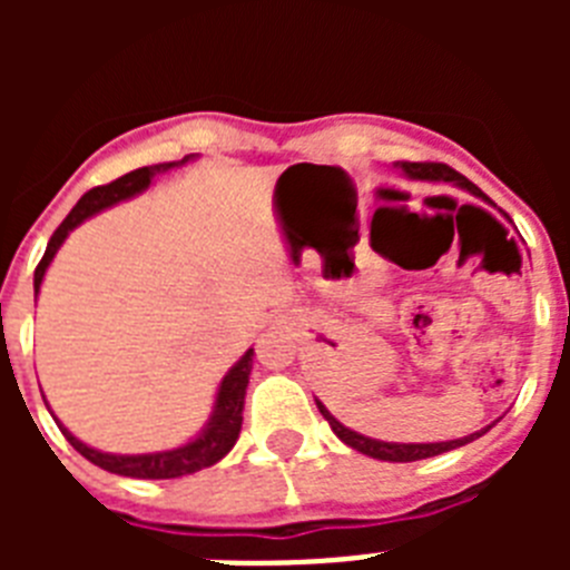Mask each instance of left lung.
<instances>
[{
  "instance_id": "left-lung-1",
  "label": "left lung",
  "mask_w": 570,
  "mask_h": 570,
  "mask_svg": "<svg viewBox=\"0 0 570 570\" xmlns=\"http://www.w3.org/2000/svg\"><path fill=\"white\" fill-rule=\"evenodd\" d=\"M400 168L407 179H425V183H451V185H456V188H465L468 194L482 196V190L476 188V185L468 183L465 176L456 174L454 168H448V165H442V163H402ZM482 199H485V196H482ZM316 407H320V414L328 420L331 431H334V434L340 436L347 448H354V451H360V454L374 456V460H385V462H416V460H428V456L445 454V451H454V448L468 445V442H473L476 436H482L488 428H491L488 425V428H482V431H476V434H468V436H460V440H448V442H382V440H371V436H365V434H356V431H351V428L342 425V422L336 420V416L331 414L328 407L322 405L320 400H316Z\"/></svg>"
}]
</instances>
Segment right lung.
<instances>
[{
	"mask_svg": "<svg viewBox=\"0 0 570 570\" xmlns=\"http://www.w3.org/2000/svg\"><path fill=\"white\" fill-rule=\"evenodd\" d=\"M196 154H188L179 163H163V165H148V168H136L130 174L119 176L110 185H99V188H90L88 194L73 205L65 223L53 230L48 248H45L42 262L37 265V274H33V294H39L45 279V271L53 262L57 250L62 248V242L68 239V234L77 225H82L90 216L102 214V210L114 208V205L125 203V199H134L142 190L150 188L156 174H165L170 168H179V165L190 163ZM250 367H254V347H248L242 360L230 367L228 374L223 376L219 387H216L214 411H210L208 422L203 425V431L194 436L190 442L179 448H170V451H156V454H108V451H97V448L85 445L82 440L70 434L68 428L57 420V425L62 428L65 440L77 448L79 454L88 462L99 465L102 471L119 473V476H134V480H176V476H188V473L203 471V468L216 465L228 454L230 448L236 445L242 431V407H245V387L250 380Z\"/></svg>",
	"mask_w": 570,
	"mask_h": 570,
	"instance_id": "add662e5",
	"label": "right lung"
}]
</instances>
